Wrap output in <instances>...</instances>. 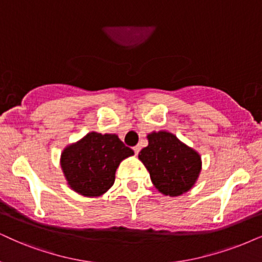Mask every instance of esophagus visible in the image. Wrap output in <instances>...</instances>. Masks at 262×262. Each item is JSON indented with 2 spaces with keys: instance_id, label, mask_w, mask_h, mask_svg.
I'll return each instance as SVG.
<instances>
[{
  "instance_id": "1",
  "label": "esophagus",
  "mask_w": 262,
  "mask_h": 262,
  "mask_svg": "<svg viewBox=\"0 0 262 262\" xmlns=\"http://www.w3.org/2000/svg\"><path fill=\"white\" fill-rule=\"evenodd\" d=\"M133 150H134V152H135V155H138L139 151H140V146H134Z\"/></svg>"
}]
</instances>
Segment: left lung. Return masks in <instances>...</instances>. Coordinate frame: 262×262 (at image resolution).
Instances as JSON below:
<instances>
[{
	"label": "left lung",
	"mask_w": 262,
	"mask_h": 262,
	"mask_svg": "<svg viewBox=\"0 0 262 262\" xmlns=\"http://www.w3.org/2000/svg\"><path fill=\"white\" fill-rule=\"evenodd\" d=\"M139 160L150 173L152 184L165 196L177 197L193 187L202 169L201 156L169 132H152Z\"/></svg>",
	"instance_id": "8db88e82"
}]
</instances>
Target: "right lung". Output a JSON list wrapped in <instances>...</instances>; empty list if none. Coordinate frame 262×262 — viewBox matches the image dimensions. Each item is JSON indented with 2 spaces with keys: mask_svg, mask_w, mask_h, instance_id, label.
<instances>
[{
  "mask_svg": "<svg viewBox=\"0 0 262 262\" xmlns=\"http://www.w3.org/2000/svg\"><path fill=\"white\" fill-rule=\"evenodd\" d=\"M133 155L116 134L91 132L64 148L60 165L72 190L84 197H99L114 185L121 162Z\"/></svg>",
  "mask_w": 262,
  "mask_h": 262,
  "instance_id": "obj_1",
  "label": "right lung"
}]
</instances>
